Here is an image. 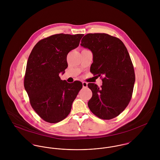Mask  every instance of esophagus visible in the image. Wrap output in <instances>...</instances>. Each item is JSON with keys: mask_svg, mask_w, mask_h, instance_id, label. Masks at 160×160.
I'll return each mask as SVG.
<instances>
[{"mask_svg": "<svg viewBox=\"0 0 160 160\" xmlns=\"http://www.w3.org/2000/svg\"><path fill=\"white\" fill-rule=\"evenodd\" d=\"M82 86L84 88H86L88 87V83L86 82H82Z\"/></svg>", "mask_w": 160, "mask_h": 160, "instance_id": "esophagus-1", "label": "esophagus"}]
</instances>
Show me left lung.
I'll return each mask as SVG.
<instances>
[{
	"label": "left lung",
	"mask_w": 160,
	"mask_h": 160,
	"mask_svg": "<svg viewBox=\"0 0 160 160\" xmlns=\"http://www.w3.org/2000/svg\"><path fill=\"white\" fill-rule=\"evenodd\" d=\"M81 46L93 53L91 72L103 76L100 88L88 84L92 92L88 107L100 119H113L124 110L132 98L136 77L128 51L119 39L105 33L85 35Z\"/></svg>",
	"instance_id": "obj_1"
}]
</instances>
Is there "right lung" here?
<instances>
[{
    "label": "right lung",
    "mask_w": 160,
    "mask_h": 160,
    "mask_svg": "<svg viewBox=\"0 0 160 160\" xmlns=\"http://www.w3.org/2000/svg\"><path fill=\"white\" fill-rule=\"evenodd\" d=\"M82 34H57L39 41L27 62L24 86L33 110L43 120L58 122L69 114L72 103L82 88L80 81L68 83L59 73L68 67L69 52L78 47Z\"/></svg>",
    "instance_id": "right-lung-1"
}]
</instances>
